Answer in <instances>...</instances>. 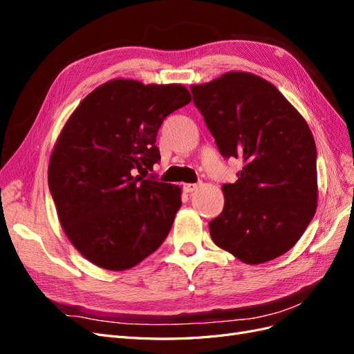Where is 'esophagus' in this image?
I'll list each match as a JSON object with an SVG mask.
<instances>
[{
    "mask_svg": "<svg viewBox=\"0 0 354 354\" xmlns=\"http://www.w3.org/2000/svg\"><path fill=\"white\" fill-rule=\"evenodd\" d=\"M198 189V185L195 183H187L183 186V190L186 192V194H192V192H195Z\"/></svg>",
    "mask_w": 354,
    "mask_h": 354,
    "instance_id": "esophagus-1",
    "label": "esophagus"
}]
</instances>
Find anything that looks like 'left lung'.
Instances as JSON below:
<instances>
[{"mask_svg":"<svg viewBox=\"0 0 354 354\" xmlns=\"http://www.w3.org/2000/svg\"><path fill=\"white\" fill-rule=\"evenodd\" d=\"M194 103L223 158L243 162L223 185L211 238L246 264L270 261L301 238L316 212L317 151L312 131L273 84L229 72L192 85Z\"/></svg>","mask_w":354,"mask_h":354,"instance_id":"8db88e82","label":"left lung"}]
</instances>
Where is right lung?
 <instances>
[{
  "label": "right lung",
  "mask_w": 354,
  "mask_h": 354,
  "mask_svg": "<svg viewBox=\"0 0 354 354\" xmlns=\"http://www.w3.org/2000/svg\"><path fill=\"white\" fill-rule=\"evenodd\" d=\"M189 102L180 84L113 80L71 115L51 153L48 187L66 236L93 264L130 269L168 236L181 190L143 177L160 160L159 127Z\"/></svg>",
  "instance_id": "add662e5"
}]
</instances>
